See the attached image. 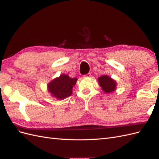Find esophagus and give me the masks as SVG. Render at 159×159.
Listing matches in <instances>:
<instances>
[{
	"label": "esophagus",
	"instance_id": "esophagus-1",
	"mask_svg": "<svg viewBox=\"0 0 159 159\" xmlns=\"http://www.w3.org/2000/svg\"><path fill=\"white\" fill-rule=\"evenodd\" d=\"M84 77H90L91 76V73H87V74H85V75L83 76Z\"/></svg>",
	"mask_w": 159,
	"mask_h": 159
}]
</instances>
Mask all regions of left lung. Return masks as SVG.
<instances>
[{"label": "left lung", "mask_w": 159, "mask_h": 159, "mask_svg": "<svg viewBox=\"0 0 159 159\" xmlns=\"http://www.w3.org/2000/svg\"><path fill=\"white\" fill-rule=\"evenodd\" d=\"M98 82L104 92L110 93L116 89V83L109 76H101L98 78Z\"/></svg>", "instance_id": "8db88e82"}]
</instances>
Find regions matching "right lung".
Wrapping results in <instances>:
<instances>
[{
	"label": "right lung",
	"mask_w": 159,
	"mask_h": 159,
	"mask_svg": "<svg viewBox=\"0 0 159 159\" xmlns=\"http://www.w3.org/2000/svg\"><path fill=\"white\" fill-rule=\"evenodd\" d=\"M76 80V78L71 79L67 75L63 74L48 84V91L53 96L58 99H63L72 94V89Z\"/></svg>",
	"instance_id": "right-lung-1"
}]
</instances>
